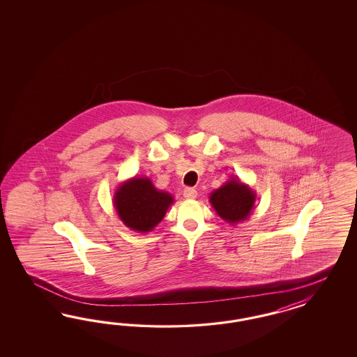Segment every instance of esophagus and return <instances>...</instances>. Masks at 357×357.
I'll return each instance as SVG.
<instances>
[{"label": "esophagus", "mask_w": 357, "mask_h": 357, "mask_svg": "<svg viewBox=\"0 0 357 357\" xmlns=\"http://www.w3.org/2000/svg\"><path fill=\"white\" fill-rule=\"evenodd\" d=\"M184 197L185 199H196V196H197V191L192 188V187H187L185 190L183 191Z\"/></svg>", "instance_id": "esophagus-1"}]
</instances>
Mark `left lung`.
<instances>
[{
    "label": "left lung",
    "mask_w": 357,
    "mask_h": 357,
    "mask_svg": "<svg viewBox=\"0 0 357 357\" xmlns=\"http://www.w3.org/2000/svg\"><path fill=\"white\" fill-rule=\"evenodd\" d=\"M257 200V194L249 184L233 176L209 195V203L217 215L230 225H237L249 218Z\"/></svg>",
    "instance_id": "1"
}]
</instances>
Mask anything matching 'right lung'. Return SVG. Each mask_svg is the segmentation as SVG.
<instances>
[{"label": "right lung", "mask_w": 357, "mask_h": 357, "mask_svg": "<svg viewBox=\"0 0 357 357\" xmlns=\"http://www.w3.org/2000/svg\"><path fill=\"white\" fill-rule=\"evenodd\" d=\"M112 202L126 227L139 233H148L162 221L174 197L166 191L157 190L149 178L133 176L119 184Z\"/></svg>", "instance_id": "obj_1"}]
</instances>
